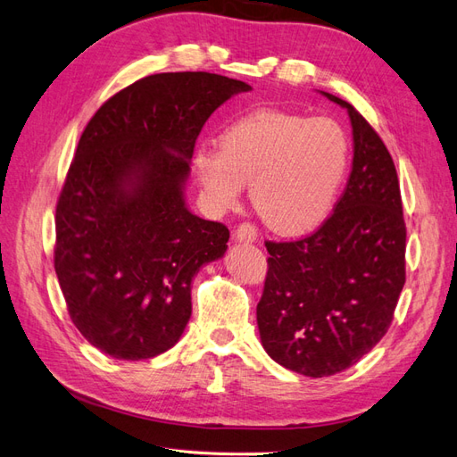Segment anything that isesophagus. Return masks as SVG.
<instances>
[{
    "instance_id": "1",
    "label": "esophagus",
    "mask_w": 457,
    "mask_h": 457,
    "mask_svg": "<svg viewBox=\"0 0 457 457\" xmlns=\"http://www.w3.org/2000/svg\"><path fill=\"white\" fill-rule=\"evenodd\" d=\"M236 237L243 243H253L256 237H259V229H256V226L251 224V221H243V224H239L236 229Z\"/></svg>"
}]
</instances>
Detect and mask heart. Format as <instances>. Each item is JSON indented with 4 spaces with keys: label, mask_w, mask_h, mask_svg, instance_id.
Here are the masks:
<instances>
[{
    "label": "heart",
    "mask_w": 457,
    "mask_h": 457,
    "mask_svg": "<svg viewBox=\"0 0 457 457\" xmlns=\"http://www.w3.org/2000/svg\"><path fill=\"white\" fill-rule=\"evenodd\" d=\"M349 163V140L330 117L259 110L231 123L220 148H201L193 171L214 210L236 206L251 183L256 212L279 233L328 216Z\"/></svg>",
    "instance_id": "1"
}]
</instances>
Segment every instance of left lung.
<instances>
[{"label":"left lung","instance_id":"8db88e82","mask_svg":"<svg viewBox=\"0 0 457 457\" xmlns=\"http://www.w3.org/2000/svg\"><path fill=\"white\" fill-rule=\"evenodd\" d=\"M353 168L322 226L295 241H266L256 305L261 342L279 365L320 378L367 355L388 332L405 284V220L388 148L351 104Z\"/></svg>","mask_w":457,"mask_h":457}]
</instances>
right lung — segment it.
<instances>
[{"mask_svg": "<svg viewBox=\"0 0 457 457\" xmlns=\"http://www.w3.org/2000/svg\"><path fill=\"white\" fill-rule=\"evenodd\" d=\"M249 88L206 71L150 75L85 127L57 198L54 266L69 317L102 353L150 359L181 337L193 276L229 239L187 210L189 160L208 117Z\"/></svg>", "mask_w": 457, "mask_h": 457, "instance_id": "add662e5", "label": "right lung"}]
</instances>
